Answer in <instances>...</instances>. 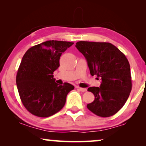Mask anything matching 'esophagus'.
Here are the masks:
<instances>
[{"label": "esophagus", "mask_w": 146, "mask_h": 146, "mask_svg": "<svg viewBox=\"0 0 146 146\" xmlns=\"http://www.w3.org/2000/svg\"><path fill=\"white\" fill-rule=\"evenodd\" d=\"M78 88V90H79L80 91L82 92H86L87 91V89L86 88H80V87Z\"/></svg>", "instance_id": "esophagus-1"}]
</instances>
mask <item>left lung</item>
Instances as JSON below:
<instances>
[{
	"instance_id": "left-lung-1",
	"label": "left lung",
	"mask_w": 146,
	"mask_h": 146,
	"mask_svg": "<svg viewBox=\"0 0 146 146\" xmlns=\"http://www.w3.org/2000/svg\"><path fill=\"white\" fill-rule=\"evenodd\" d=\"M76 44L86 59L90 74L102 79L100 86L88 89L95 96L94 100L87 105L88 109L100 117L114 115L126 102L131 90L127 58L109 42L79 41Z\"/></svg>"
}]
</instances>
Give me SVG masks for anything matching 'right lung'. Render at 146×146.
Segmentation results:
<instances>
[{
  "mask_svg": "<svg viewBox=\"0 0 146 146\" xmlns=\"http://www.w3.org/2000/svg\"><path fill=\"white\" fill-rule=\"evenodd\" d=\"M74 42L48 40L26 52L18 70L17 88L25 108L38 117L51 116L62 108L67 94L74 89L69 83L55 82L53 72L64 52Z\"/></svg>",
  "mask_w": 146,
  "mask_h": 146,
  "instance_id": "obj_1",
  "label": "right lung"
}]
</instances>
